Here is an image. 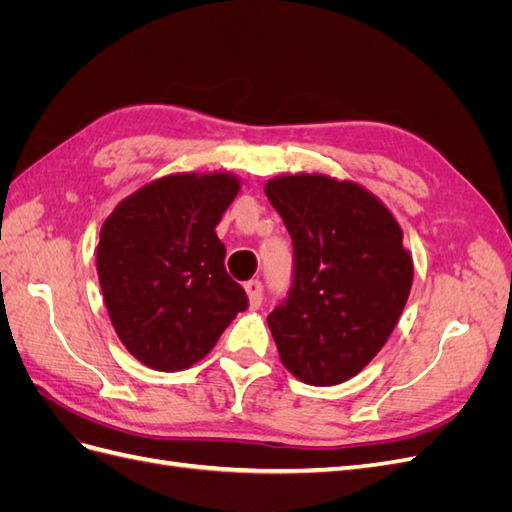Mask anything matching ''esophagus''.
Segmentation results:
<instances>
[{"instance_id": "1", "label": "esophagus", "mask_w": 512, "mask_h": 512, "mask_svg": "<svg viewBox=\"0 0 512 512\" xmlns=\"http://www.w3.org/2000/svg\"><path fill=\"white\" fill-rule=\"evenodd\" d=\"M245 292H247V299H250V307L258 309L262 303V284L258 280H250L245 284Z\"/></svg>"}]
</instances>
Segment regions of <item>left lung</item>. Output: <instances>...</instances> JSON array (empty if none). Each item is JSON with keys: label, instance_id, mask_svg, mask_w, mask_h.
<instances>
[{"label": "left lung", "instance_id": "1", "mask_svg": "<svg viewBox=\"0 0 512 512\" xmlns=\"http://www.w3.org/2000/svg\"><path fill=\"white\" fill-rule=\"evenodd\" d=\"M265 194L290 232L292 286L267 316L284 367L312 386L350 380L391 337L412 288L404 232L359 183L284 175Z\"/></svg>", "mask_w": 512, "mask_h": 512}]
</instances>
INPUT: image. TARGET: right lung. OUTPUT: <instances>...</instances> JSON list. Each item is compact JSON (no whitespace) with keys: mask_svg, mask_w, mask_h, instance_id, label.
Segmentation results:
<instances>
[{"mask_svg":"<svg viewBox=\"0 0 512 512\" xmlns=\"http://www.w3.org/2000/svg\"><path fill=\"white\" fill-rule=\"evenodd\" d=\"M239 188L230 173L168 175L106 218L96 256L100 288L121 344L143 365L192 367L247 309L215 235Z\"/></svg>","mask_w":512,"mask_h":512,"instance_id":"right-lung-1","label":"right lung"}]
</instances>
